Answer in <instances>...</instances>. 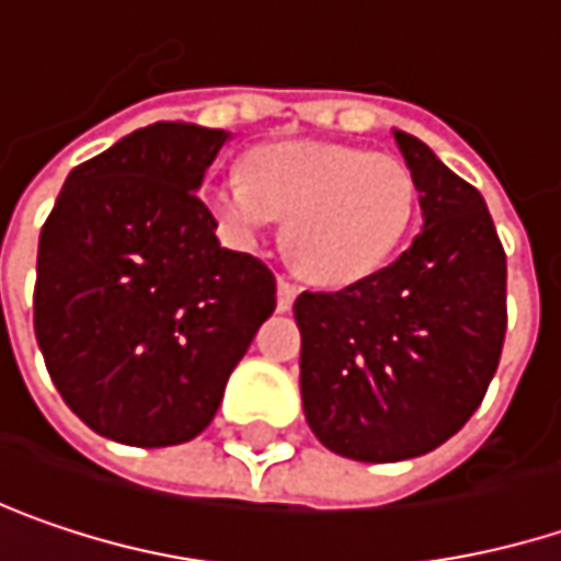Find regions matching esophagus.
Listing matches in <instances>:
<instances>
[{
    "label": "esophagus",
    "instance_id": "obj_1",
    "mask_svg": "<svg viewBox=\"0 0 561 561\" xmlns=\"http://www.w3.org/2000/svg\"><path fill=\"white\" fill-rule=\"evenodd\" d=\"M295 298H298V285H295V282H291V279H285V276H282V279H279V298H276V308H279L282 313L291 311Z\"/></svg>",
    "mask_w": 561,
    "mask_h": 561
}]
</instances>
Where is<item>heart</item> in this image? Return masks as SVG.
<instances>
[{
    "label": "heart",
    "instance_id": "obj_1",
    "mask_svg": "<svg viewBox=\"0 0 561 561\" xmlns=\"http://www.w3.org/2000/svg\"><path fill=\"white\" fill-rule=\"evenodd\" d=\"M203 196L225 234L244 248L288 218L285 248L323 285L371 276L415 215V181L403 161L330 142L263 146L248 158V178H213Z\"/></svg>",
    "mask_w": 561,
    "mask_h": 561
}]
</instances>
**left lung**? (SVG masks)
Here are the masks:
<instances>
[{
  "instance_id": "left-lung-1",
  "label": "left lung",
  "mask_w": 561,
  "mask_h": 561,
  "mask_svg": "<svg viewBox=\"0 0 561 561\" xmlns=\"http://www.w3.org/2000/svg\"><path fill=\"white\" fill-rule=\"evenodd\" d=\"M422 231L390 266L340 291H301V403L317 442L362 463L422 457L479 410L499 368L505 250L477 186L393 129Z\"/></svg>"
}]
</instances>
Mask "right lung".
<instances>
[{"mask_svg": "<svg viewBox=\"0 0 561 561\" xmlns=\"http://www.w3.org/2000/svg\"><path fill=\"white\" fill-rule=\"evenodd\" d=\"M225 129L151 123L79 164L37 248L34 333L66 407L111 442L196 438L260 323L276 276L218 244L196 196Z\"/></svg>", "mask_w": 561, "mask_h": 561, "instance_id": "add662e5", "label": "right lung"}]
</instances>
